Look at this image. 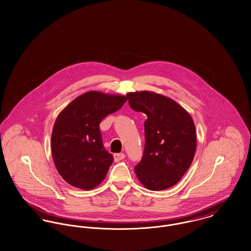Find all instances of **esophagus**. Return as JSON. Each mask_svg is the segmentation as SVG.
I'll return each instance as SVG.
<instances>
[{
  "instance_id": "34e87169",
  "label": "esophagus",
  "mask_w": 251,
  "mask_h": 251,
  "mask_svg": "<svg viewBox=\"0 0 251 251\" xmlns=\"http://www.w3.org/2000/svg\"><path fill=\"white\" fill-rule=\"evenodd\" d=\"M113 157H114V161H115V162H119V161L125 159L126 155H125V153H115V154L113 155Z\"/></svg>"
}]
</instances>
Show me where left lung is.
<instances>
[{
    "mask_svg": "<svg viewBox=\"0 0 251 251\" xmlns=\"http://www.w3.org/2000/svg\"><path fill=\"white\" fill-rule=\"evenodd\" d=\"M129 106L145 113V150L135 166L139 181L151 190L177 184L190 167L196 151L193 120L184 108L167 97L150 91L126 95Z\"/></svg>",
    "mask_w": 251,
    "mask_h": 251,
    "instance_id": "1",
    "label": "left lung"
}]
</instances>
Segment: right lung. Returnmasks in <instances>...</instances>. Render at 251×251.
I'll use <instances>...</instances> for the list:
<instances>
[{
	"mask_svg": "<svg viewBox=\"0 0 251 251\" xmlns=\"http://www.w3.org/2000/svg\"><path fill=\"white\" fill-rule=\"evenodd\" d=\"M126 100L125 96L90 91L59 114L51 135V151L58 172L68 184L88 190L104 179L114 158L103 148L99 125Z\"/></svg>",
	"mask_w": 251,
	"mask_h": 251,
	"instance_id": "right-lung-1",
	"label": "right lung"
}]
</instances>
